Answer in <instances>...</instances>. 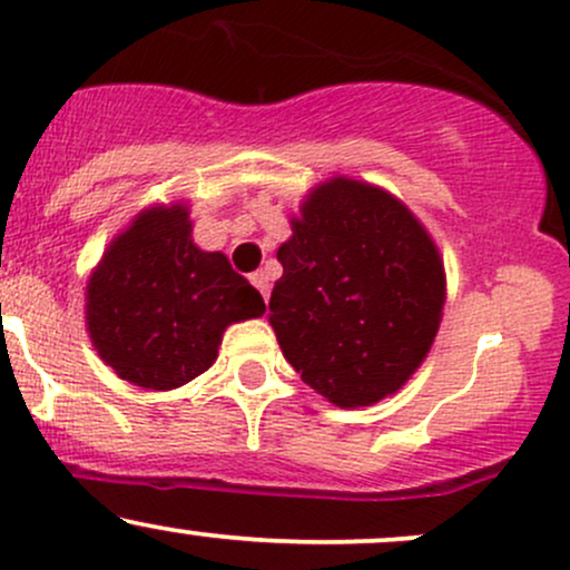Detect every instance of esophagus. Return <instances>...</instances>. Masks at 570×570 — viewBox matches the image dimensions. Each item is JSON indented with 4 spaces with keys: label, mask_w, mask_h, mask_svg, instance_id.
I'll return each instance as SVG.
<instances>
[{
    "label": "esophagus",
    "mask_w": 570,
    "mask_h": 570,
    "mask_svg": "<svg viewBox=\"0 0 570 570\" xmlns=\"http://www.w3.org/2000/svg\"><path fill=\"white\" fill-rule=\"evenodd\" d=\"M252 284L257 286L259 294H263V297H265V303H267V297H271V281H267L265 271H257V273H252Z\"/></svg>",
    "instance_id": "obj_1"
}]
</instances>
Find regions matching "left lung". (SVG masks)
I'll return each instance as SVG.
<instances>
[{
  "label": "left lung",
  "mask_w": 570,
  "mask_h": 570,
  "mask_svg": "<svg viewBox=\"0 0 570 570\" xmlns=\"http://www.w3.org/2000/svg\"><path fill=\"white\" fill-rule=\"evenodd\" d=\"M271 324L286 362L337 407H367L421 367L444 307V265L407 206L364 181H324L278 248Z\"/></svg>",
  "instance_id": "1"
}]
</instances>
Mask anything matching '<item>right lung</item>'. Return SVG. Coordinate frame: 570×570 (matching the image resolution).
Returning a JSON list of instances; mask_svg holds the SVG:
<instances>
[{"label": "right lung", "mask_w": 570, "mask_h": 570, "mask_svg": "<svg viewBox=\"0 0 570 570\" xmlns=\"http://www.w3.org/2000/svg\"><path fill=\"white\" fill-rule=\"evenodd\" d=\"M265 313L263 294L222 252L193 244L187 206L141 212L88 278L85 318L98 356L122 381L179 389L217 358L222 332Z\"/></svg>", "instance_id": "obj_1"}]
</instances>
